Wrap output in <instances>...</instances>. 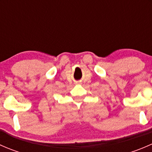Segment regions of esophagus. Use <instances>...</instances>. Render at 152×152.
Returning <instances> with one entry per match:
<instances>
[{"label":"esophagus","mask_w":152,"mask_h":152,"mask_svg":"<svg viewBox=\"0 0 152 152\" xmlns=\"http://www.w3.org/2000/svg\"><path fill=\"white\" fill-rule=\"evenodd\" d=\"M76 85H82V82H76Z\"/></svg>","instance_id":"34e87169"}]
</instances>
